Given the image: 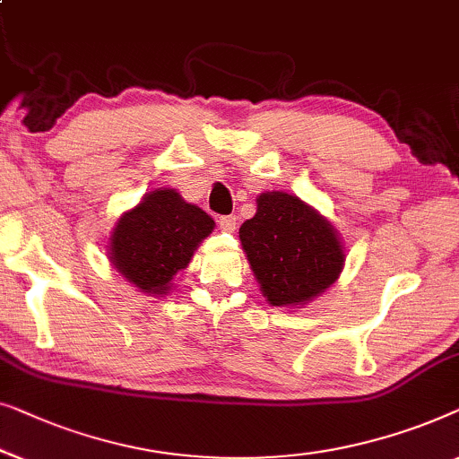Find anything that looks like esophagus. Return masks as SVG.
Returning <instances> with one entry per match:
<instances>
[{
	"label": "esophagus",
	"instance_id": "obj_1",
	"mask_svg": "<svg viewBox=\"0 0 459 459\" xmlns=\"http://www.w3.org/2000/svg\"><path fill=\"white\" fill-rule=\"evenodd\" d=\"M218 227L224 232H235L237 229V218L235 216H221L218 218Z\"/></svg>",
	"mask_w": 459,
	"mask_h": 459
}]
</instances>
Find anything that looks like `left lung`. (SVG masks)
<instances>
[{"label": "left lung", "instance_id": "obj_1", "mask_svg": "<svg viewBox=\"0 0 459 459\" xmlns=\"http://www.w3.org/2000/svg\"><path fill=\"white\" fill-rule=\"evenodd\" d=\"M243 251L268 303L303 306L339 279L345 251L337 230L297 195L266 191L238 229Z\"/></svg>", "mask_w": 459, "mask_h": 459}]
</instances>
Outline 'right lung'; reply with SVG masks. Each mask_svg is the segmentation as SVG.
Masks as SVG:
<instances>
[{"label": "right lung", "instance_id": "right-lung-1", "mask_svg": "<svg viewBox=\"0 0 459 459\" xmlns=\"http://www.w3.org/2000/svg\"><path fill=\"white\" fill-rule=\"evenodd\" d=\"M212 230L214 221L202 208L174 189H156L116 222L108 257L139 291L164 295Z\"/></svg>", "mask_w": 459, "mask_h": 459}]
</instances>
